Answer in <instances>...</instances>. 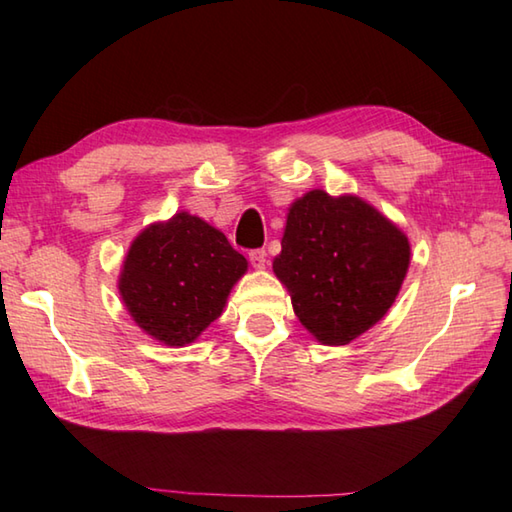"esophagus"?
<instances>
[{
  "instance_id": "esophagus-1",
  "label": "esophagus",
  "mask_w": 512,
  "mask_h": 512,
  "mask_svg": "<svg viewBox=\"0 0 512 512\" xmlns=\"http://www.w3.org/2000/svg\"><path fill=\"white\" fill-rule=\"evenodd\" d=\"M248 259H250V264H253V268H257V270H262V268H266V264H268V253L264 248H257V250H250V255H248Z\"/></svg>"
}]
</instances>
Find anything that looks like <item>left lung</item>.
Instances as JSON below:
<instances>
[{"instance_id": "obj_1", "label": "left lung", "mask_w": 512, "mask_h": 512, "mask_svg": "<svg viewBox=\"0 0 512 512\" xmlns=\"http://www.w3.org/2000/svg\"><path fill=\"white\" fill-rule=\"evenodd\" d=\"M409 262V237L376 206L312 189L290 204L273 270L303 328L347 345L394 306Z\"/></svg>"}]
</instances>
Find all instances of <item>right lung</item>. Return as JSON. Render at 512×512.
<instances>
[{
    "mask_svg": "<svg viewBox=\"0 0 512 512\" xmlns=\"http://www.w3.org/2000/svg\"><path fill=\"white\" fill-rule=\"evenodd\" d=\"M246 270V257L222 231L178 211L134 237L118 275V295L151 339L184 347L220 317Z\"/></svg>",
    "mask_w": 512,
    "mask_h": 512,
    "instance_id": "obj_1",
    "label": "right lung"
}]
</instances>
